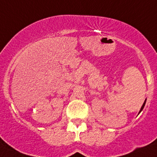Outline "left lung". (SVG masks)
I'll return each instance as SVG.
<instances>
[{
	"mask_svg": "<svg viewBox=\"0 0 157 157\" xmlns=\"http://www.w3.org/2000/svg\"><path fill=\"white\" fill-rule=\"evenodd\" d=\"M146 100H147V99H145V101H144V102L143 105H142V106H141V109H140V112H139V113H138V114H140V112H141L142 110H143L144 107V105H145V103H146Z\"/></svg>",
	"mask_w": 157,
	"mask_h": 157,
	"instance_id": "8db88e82",
	"label": "left lung"
}]
</instances>
